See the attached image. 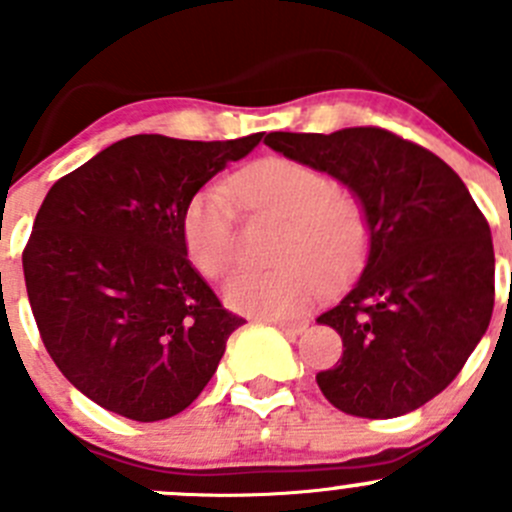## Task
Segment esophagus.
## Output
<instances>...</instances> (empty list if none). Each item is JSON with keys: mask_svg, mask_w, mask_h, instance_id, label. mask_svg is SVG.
I'll return each mask as SVG.
<instances>
[{"mask_svg": "<svg viewBox=\"0 0 512 512\" xmlns=\"http://www.w3.org/2000/svg\"><path fill=\"white\" fill-rule=\"evenodd\" d=\"M270 322L275 324L277 329H282L285 334H299L304 327H307L304 322H289V319H270Z\"/></svg>", "mask_w": 512, "mask_h": 512, "instance_id": "obj_1", "label": "esophagus"}]
</instances>
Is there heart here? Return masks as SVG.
<instances>
[{
  "mask_svg": "<svg viewBox=\"0 0 512 512\" xmlns=\"http://www.w3.org/2000/svg\"><path fill=\"white\" fill-rule=\"evenodd\" d=\"M230 193L255 213L282 218L270 270L240 267L223 285L232 309L255 317H292L327 285H342L369 250V220L354 193L334 188L324 170L289 158H267L230 178ZM230 193L205 185L183 210L188 257L205 277H220L235 260L237 210Z\"/></svg>",
  "mask_w": 512,
  "mask_h": 512,
  "instance_id": "heart-1",
  "label": "heart"
}]
</instances>
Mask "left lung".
<instances>
[{
    "instance_id": "left-lung-1",
    "label": "left lung",
    "mask_w": 512,
    "mask_h": 512,
    "mask_svg": "<svg viewBox=\"0 0 512 512\" xmlns=\"http://www.w3.org/2000/svg\"><path fill=\"white\" fill-rule=\"evenodd\" d=\"M265 143L347 185L369 220L359 280L317 317L344 342L319 389L352 416L416 411L456 379L493 314V240L476 200L451 165L384 128L275 131Z\"/></svg>"
}]
</instances>
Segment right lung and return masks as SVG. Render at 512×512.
I'll return each mask as SVG.
<instances>
[{
	"label": "right lung",
	"instance_id": "right-lung-1",
	"mask_svg": "<svg viewBox=\"0 0 512 512\" xmlns=\"http://www.w3.org/2000/svg\"><path fill=\"white\" fill-rule=\"evenodd\" d=\"M262 133L235 141L123 138L51 185L22 255L41 342L101 409L163 421L208 386L227 312L188 260L183 210Z\"/></svg>",
	"mask_w": 512,
	"mask_h": 512
}]
</instances>
